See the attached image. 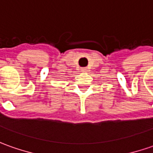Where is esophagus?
Here are the masks:
<instances>
[{
  "instance_id": "1",
  "label": "esophagus",
  "mask_w": 153,
  "mask_h": 153,
  "mask_svg": "<svg viewBox=\"0 0 153 153\" xmlns=\"http://www.w3.org/2000/svg\"><path fill=\"white\" fill-rule=\"evenodd\" d=\"M86 70H87V68H82V71H83V72H85Z\"/></svg>"
}]
</instances>
